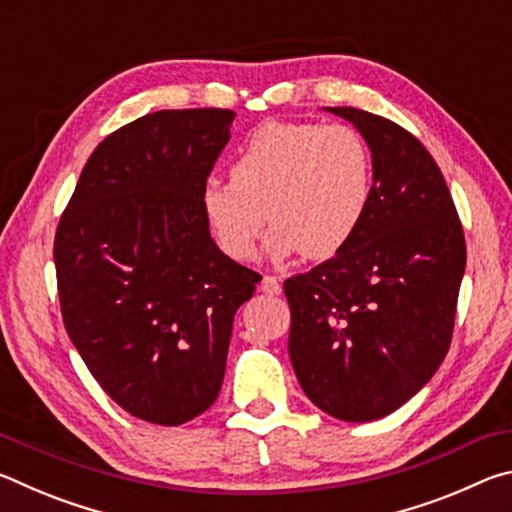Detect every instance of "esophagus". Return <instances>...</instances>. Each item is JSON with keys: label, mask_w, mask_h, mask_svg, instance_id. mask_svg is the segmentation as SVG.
Listing matches in <instances>:
<instances>
[{"label": "esophagus", "mask_w": 512, "mask_h": 512, "mask_svg": "<svg viewBox=\"0 0 512 512\" xmlns=\"http://www.w3.org/2000/svg\"><path fill=\"white\" fill-rule=\"evenodd\" d=\"M259 289H262L264 293H268V296H277V293H282V284L277 277L273 275H264L262 277V284H259Z\"/></svg>", "instance_id": "obj_1"}]
</instances>
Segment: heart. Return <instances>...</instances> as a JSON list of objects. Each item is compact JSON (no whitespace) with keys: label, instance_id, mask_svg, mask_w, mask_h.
<instances>
[{"label":"heart","instance_id":"1","mask_svg":"<svg viewBox=\"0 0 512 512\" xmlns=\"http://www.w3.org/2000/svg\"><path fill=\"white\" fill-rule=\"evenodd\" d=\"M375 169L357 128L314 121H266L241 144L230 180L210 178L201 205L216 241L235 259L255 255L266 221L273 259L339 255L372 201Z\"/></svg>","mask_w":512,"mask_h":512}]
</instances>
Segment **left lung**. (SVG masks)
I'll list each match as a JSON object with an SVG mask.
<instances>
[{
    "label": "left lung",
    "mask_w": 512,
    "mask_h": 512,
    "mask_svg": "<svg viewBox=\"0 0 512 512\" xmlns=\"http://www.w3.org/2000/svg\"><path fill=\"white\" fill-rule=\"evenodd\" d=\"M325 110L368 142L375 185L350 244L284 282L289 357L320 411L370 422L409 402L443 363L465 237L443 173L409 131L366 110Z\"/></svg>",
    "instance_id": "obj_1"
}]
</instances>
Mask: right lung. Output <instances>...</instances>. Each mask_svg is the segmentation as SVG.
Returning <instances> with one entry per match:
<instances>
[{"label": "right lung", "instance_id": "right-lung-1", "mask_svg": "<svg viewBox=\"0 0 512 512\" xmlns=\"http://www.w3.org/2000/svg\"><path fill=\"white\" fill-rule=\"evenodd\" d=\"M235 112L158 110L108 135L60 216L65 329L135 418L178 427L219 397L237 309L262 275L223 255L201 189Z\"/></svg>", "mask_w": 512, "mask_h": 512}]
</instances>
